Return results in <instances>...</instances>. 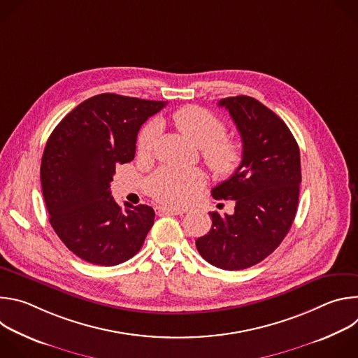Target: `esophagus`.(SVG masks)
Here are the masks:
<instances>
[{
    "label": "esophagus",
    "instance_id": "esophagus-1",
    "mask_svg": "<svg viewBox=\"0 0 358 358\" xmlns=\"http://www.w3.org/2000/svg\"><path fill=\"white\" fill-rule=\"evenodd\" d=\"M156 213L159 215H181V214H184V211H181V210H171L167 207H157Z\"/></svg>",
    "mask_w": 358,
    "mask_h": 358
}]
</instances>
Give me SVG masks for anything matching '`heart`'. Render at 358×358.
Returning a JSON list of instances; mask_svg holds the SVG:
<instances>
[{"mask_svg": "<svg viewBox=\"0 0 358 358\" xmlns=\"http://www.w3.org/2000/svg\"><path fill=\"white\" fill-rule=\"evenodd\" d=\"M173 123L177 130L194 145L201 147L202 159L210 170L218 177L232 176L241 166L243 151L242 144L225 136V123L198 106H185L173 113ZM159 127L152 122L143 127L137 138L140 155H150L155 147ZM206 177L198 170H178L163 167L152 174L147 182L151 196L167 206L180 207L203 185Z\"/></svg>", "mask_w": 358, "mask_h": 358, "instance_id": "obj_1", "label": "heart"}]
</instances>
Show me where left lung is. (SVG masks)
<instances>
[{"label": "left lung", "mask_w": 358, "mask_h": 358, "mask_svg": "<svg viewBox=\"0 0 358 358\" xmlns=\"http://www.w3.org/2000/svg\"><path fill=\"white\" fill-rule=\"evenodd\" d=\"M242 138L239 169L213 188L215 199H234L232 215L210 213L213 227L195 241L201 257L225 271L259 264L287 235L301 181L299 145L286 123L250 96L221 99Z\"/></svg>", "instance_id": "1"}]
</instances>
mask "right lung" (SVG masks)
I'll return each instance as SVG.
<instances>
[{"label":"right lung","mask_w":358,"mask_h":358,"mask_svg":"<svg viewBox=\"0 0 358 358\" xmlns=\"http://www.w3.org/2000/svg\"><path fill=\"white\" fill-rule=\"evenodd\" d=\"M167 101L96 94L68 113L49 136L41 184L49 222L80 259L100 266L126 262L155 224L144 203L122 208L110 195L116 166L134 159L141 124Z\"/></svg>","instance_id":"add662e5"}]
</instances>
